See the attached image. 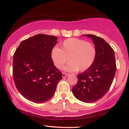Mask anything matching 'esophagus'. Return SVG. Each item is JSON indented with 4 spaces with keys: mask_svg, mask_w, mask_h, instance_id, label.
<instances>
[{
    "mask_svg": "<svg viewBox=\"0 0 129 129\" xmlns=\"http://www.w3.org/2000/svg\"><path fill=\"white\" fill-rule=\"evenodd\" d=\"M69 75L68 73H62V77L63 78H65V77L67 76V75Z\"/></svg>",
    "mask_w": 129,
    "mask_h": 129,
    "instance_id": "esophagus-1",
    "label": "esophagus"
}]
</instances>
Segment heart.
<instances>
[{
	"label": "heart",
	"instance_id": "b5f03b06",
	"mask_svg": "<svg viewBox=\"0 0 129 129\" xmlns=\"http://www.w3.org/2000/svg\"><path fill=\"white\" fill-rule=\"evenodd\" d=\"M51 56L57 69H62L69 60V64L65 69L66 70L82 72L89 69L93 64L96 56V48L92 42L69 38L63 41L60 48H53Z\"/></svg>",
	"mask_w": 129,
	"mask_h": 129
}]
</instances>
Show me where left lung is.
<instances>
[{
	"mask_svg": "<svg viewBox=\"0 0 129 129\" xmlns=\"http://www.w3.org/2000/svg\"><path fill=\"white\" fill-rule=\"evenodd\" d=\"M92 39L96 56L89 69L78 75V82L72 92L78 100L93 103L102 98L113 82L116 70L115 51L103 38L93 35H85Z\"/></svg>",
	"mask_w": 129,
	"mask_h": 129,
	"instance_id": "obj_1",
	"label": "left lung"
}]
</instances>
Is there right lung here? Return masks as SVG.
<instances>
[{"label": "right lung", "mask_w": 129, "mask_h": 129, "mask_svg": "<svg viewBox=\"0 0 129 129\" xmlns=\"http://www.w3.org/2000/svg\"><path fill=\"white\" fill-rule=\"evenodd\" d=\"M57 39L54 36L36 35L22 41L14 52V84L23 97L34 103H42L51 98L62 79L51 56Z\"/></svg>", "instance_id": "add662e5"}]
</instances>
